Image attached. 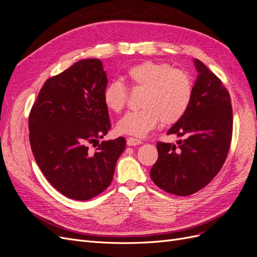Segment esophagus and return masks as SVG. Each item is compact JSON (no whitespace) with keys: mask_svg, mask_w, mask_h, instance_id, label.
I'll use <instances>...</instances> for the list:
<instances>
[{"mask_svg":"<svg viewBox=\"0 0 257 257\" xmlns=\"http://www.w3.org/2000/svg\"><path fill=\"white\" fill-rule=\"evenodd\" d=\"M143 144V142L141 139H137V138H133V137H128L126 139V145L127 146H137V145H141Z\"/></svg>","mask_w":257,"mask_h":257,"instance_id":"esophagus-1","label":"esophagus"}]
</instances>
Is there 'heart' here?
I'll return each instance as SVG.
<instances>
[{
  "label": "heart",
  "instance_id": "1",
  "mask_svg": "<svg viewBox=\"0 0 257 257\" xmlns=\"http://www.w3.org/2000/svg\"><path fill=\"white\" fill-rule=\"evenodd\" d=\"M134 88L145 89L141 99L142 109L130 111L116 123V132L123 135L144 137L157 127L178 122L191 104L193 84L191 76L182 69L173 68L164 62L144 61L127 69ZM127 100V89L121 81L107 84L103 102L108 109L120 112Z\"/></svg>",
  "mask_w": 257,
  "mask_h": 257
}]
</instances>
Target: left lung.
<instances>
[{
    "label": "left lung",
    "mask_w": 257,
    "mask_h": 257,
    "mask_svg": "<svg viewBox=\"0 0 257 257\" xmlns=\"http://www.w3.org/2000/svg\"><path fill=\"white\" fill-rule=\"evenodd\" d=\"M196 81L189 109L168 134L185 136L177 145L158 143L159 158L150 177L159 188L177 196L201 190L220 172L229 150L232 111L222 81L197 59Z\"/></svg>",
    "instance_id": "obj_1"
}]
</instances>
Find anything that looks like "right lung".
I'll return each mask as SVG.
<instances>
[{
  "label": "right lung",
  "instance_id": "add662e5",
  "mask_svg": "<svg viewBox=\"0 0 257 257\" xmlns=\"http://www.w3.org/2000/svg\"><path fill=\"white\" fill-rule=\"evenodd\" d=\"M107 76L102 61L84 59L45 82L29 116L30 144L37 165L54 189L89 200L110 185L123 137L97 144L110 130L103 102ZM96 147V146H95Z\"/></svg>",
  "mask_w": 257,
  "mask_h": 257
}]
</instances>
